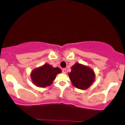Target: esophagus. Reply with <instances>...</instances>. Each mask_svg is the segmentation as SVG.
I'll return each mask as SVG.
<instances>
[{"label": "esophagus", "instance_id": "obj_1", "mask_svg": "<svg viewBox=\"0 0 125 125\" xmlns=\"http://www.w3.org/2000/svg\"><path fill=\"white\" fill-rule=\"evenodd\" d=\"M62 71V73H64V74H65V73H66V69H63Z\"/></svg>", "mask_w": 125, "mask_h": 125}]
</instances>
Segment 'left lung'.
Returning a JSON list of instances; mask_svg holds the SVG:
<instances>
[{"label":"left lung","mask_w":125,"mask_h":125,"mask_svg":"<svg viewBox=\"0 0 125 125\" xmlns=\"http://www.w3.org/2000/svg\"><path fill=\"white\" fill-rule=\"evenodd\" d=\"M73 85L81 90H86L95 81V74L92 68L78 62L71 67V72L68 73Z\"/></svg>","instance_id":"obj_1"}]
</instances>
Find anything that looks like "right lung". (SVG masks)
I'll use <instances>...</instances> for the list:
<instances>
[{
  "label": "right lung",
  "mask_w": 125,
  "mask_h": 125,
  "mask_svg": "<svg viewBox=\"0 0 125 125\" xmlns=\"http://www.w3.org/2000/svg\"><path fill=\"white\" fill-rule=\"evenodd\" d=\"M61 73L59 68H54L48 63L33 69L31 73V79L35 86L40 88L50 86L57 74Z\"/></svg>",
  "instance_id": "add662e5"
}]
</instances>
